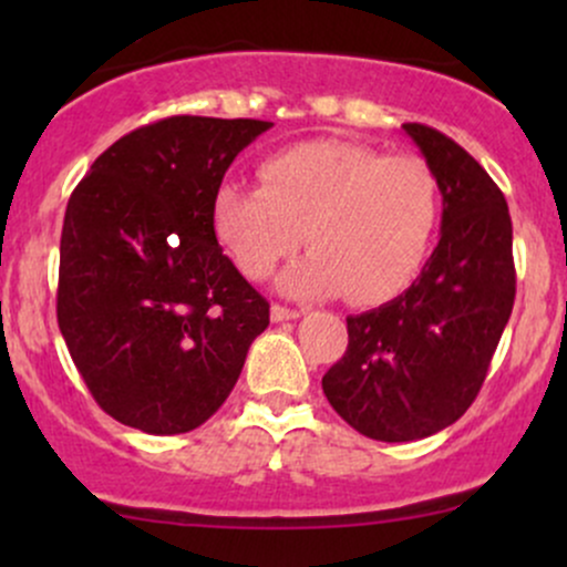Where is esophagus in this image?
<instances>
[{"label": "esophagus", "instance_id": "obj_1", "mask_svg": "<svg viewBox=\"0 0 567 567\" xmlns=\"http://www.w3.org/2000/svg\"><path fill=\"white\" fill-rule=\"evenodd\" d=\"M303 311L301 309H290V306H282V303H275L271 306V320L275 322H285V320H298Z\"/></svg>", "mask_w": 567, "mask_h": 567}]
</instances>
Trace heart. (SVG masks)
<instances>
[{"label":"heart","instance_id":"heart-1","mask_svg":"<svg viewBox=\"0 0 567 567\" xmlns=\"http://www.w3.org/2000/svg\"><path fill=\"white\" fill-rule=\"evenodd\" d=\"M264 188L224 184L213 224L239 271L266 279L303 245L311 256L282 277L298 296L375 306L413 282L442 220L434 167L343 141H309L261 165Z\"/></svg>","mask_w":567,"mask_h":567}]
</instances>
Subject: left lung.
<instances>
[{
    "label": "left lung",
    "mask_w": 567,
    "mask_h": 567,
    "mask_svg": "<svg viewBox=\"0 0 567 567\" xmlns=\"http://www.w3.org/2000/svg\"><path fill=\"white\" fill-rule=\"evenodd\" d=\"M402 127L440 178V243L402 296L347 317L349 347L322 375L336 413L381 442L429 437L470 410L517 290L501 188L440 130Z\"/></svg>",
    "instance_id": "obj_1"
}]
</instances>
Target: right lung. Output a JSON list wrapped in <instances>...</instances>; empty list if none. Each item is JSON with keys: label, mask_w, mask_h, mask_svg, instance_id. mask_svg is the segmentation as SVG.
Wrapping results in <instances>:
<instances>
[{"label": "right lung", "mask_w": 567, "mask_h": 567, "mask_svg": "<svg viewBox=\"0 0 567 567\" xmlns=\"http://www.w3.org/2000/svg\"><path fill=\"white\" fill-rule=\"evenodd\" d=\"M271 122L167 116L112 143L66 205L58 328L120 424L184 434L231 394L269 301L224 256L213 199Z\"/></svg>", "instance_id": "right-lung-1"}]
</instances>
